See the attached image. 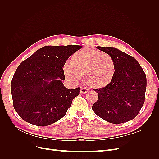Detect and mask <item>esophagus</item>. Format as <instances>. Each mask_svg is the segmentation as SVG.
Listing matches in <instances>:
<instances>
[{"mask_svg": "<svg viewBox=\"0 0 159 159\" xmlns=\"http://www.w3.org/2000/svg\"><path fill=\"white\" fill-rule=\"evenodd\" d=\"M88 88H81V89H80V92H81V94H85V93H86L88 92Z\"/></svg>", "mask_w": 159, "mask_h": 159, "instance_id": "34e87169", "label": "esophagus"}]
</instances>
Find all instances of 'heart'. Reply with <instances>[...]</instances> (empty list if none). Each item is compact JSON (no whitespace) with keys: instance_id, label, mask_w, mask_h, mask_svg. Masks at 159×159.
I'll return each mask as SVG.
<instances>
[{"instance_id":"b5f03b06","label":"heart","mask_w":159,"mask_h":159,"mask_svg":"<svg viewBox=\"0 0 159 159\" xmlns=\"http://www.w3.org/2000/svg\"><path fill=\"white\" fill-rule=\"evenodd\" d=\"M116 65L113 57L102 52L84 48L72 56L70 64L64 66V74L78 83L84 76L85 83L95 89L107 87L113 81Z\"/></svg>"}]
</instances>
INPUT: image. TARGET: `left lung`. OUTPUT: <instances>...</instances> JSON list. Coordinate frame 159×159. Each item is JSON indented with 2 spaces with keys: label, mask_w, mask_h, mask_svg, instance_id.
<instances>
[{
  "label": "left lung",
  "mask_w": 159,
  "mask_h": 159,
  "mask_svg": "<svg viewBox=\"0 0 159 159\" xmlns=\"http://www.w3.org/2000/svg\"><path fill=\"white\" fill-rule=\"evenodd\" d=\"M97 48L113 57L116 71L107 87L94 89L98 93V99L92 109L109 123L127 122L137 116L145 102L146 75L131 56L113 47L97 46Z\"/></svg>",
  "instance_id": "8db88e82"
}]
</instances>
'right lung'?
Here are the masks:
<instances>
[{
  "mask_svg": "<svg viewBox=\"0 0 159 159\" xmlns=\"http://www.w3.org/2000/svg\"><path fill=\"white\" fill-rule=\"evenodd\" d=\"M78 45L47 46L38 50L19 65L11 90L13 106L24 121L47 126L58 121L80 95V88L64 87L63 67Z\"/></svg>",
  "mask_w": 159,
  "mask_h": 159,
  "instance_id": "obj_1",
  "label": "right lung"
}]
</instances>
